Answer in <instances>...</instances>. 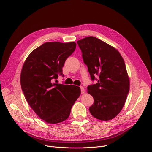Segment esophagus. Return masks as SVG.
<instances>
[{"label": "esophagus", "instance_id": "esophagus-1", "mask_svg": "<svg viewBox=\"0 0 152 152\" xmlns=\"http://www.w3.org/2000/svg\"><path fill=\"white\" fill-rule=\"evenodd\" d=\"M80 92H81V94H84V92H85L84 88L83 86H80Z\"/></svg>", "mask_w": 152, "mask_h": 152}]
</instances>
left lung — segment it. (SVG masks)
I'll return each instance as SVG.
<instances>
[{
    "label": "left lung",
    "mask_w": 152,
    "mask_h": 152,
    "mask_svg": "<svg viewBox=\"0 0 152 152\" xmlns=\"http://www.w3.org/2000/svg\"><path fill=\"white\" fill-rule=\"evenodd\" d=\"M77 43L91 79L99 76L98 83L87 87L94 99L90 113L101 120L113 119L122 109L129 90L124 58L115 48L96 37H86Z\"/></svg>",
    "instance_id": "1"
}]
</instances>
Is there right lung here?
I'll use <instances>...</instances> for the list:
<instances>
[{"label": "right lung", "instance_id": "obj_1", "mask_svg": "<svg viewBox=\"0 0 152 152\" xmlns=\"http://www.w3.org/2000/svg\"><path fill=\"white\" fill-rule=\"evenodd\" d=\"M76 47L75 42L45 43L28 55L23 66L20 82L24 96L46 123L56 124L67 119L80 95L77 86L53 83L58 74L62 75L65 60Z\"/></svg>", "mask_w": 152, "mask_h": 152}]
</instances>
